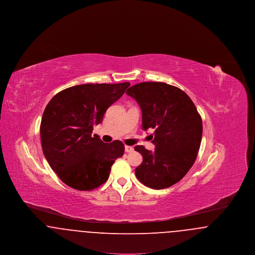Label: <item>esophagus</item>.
<instances>
[{
	"mask_svg": "<svg viewBox=\"0 0 255 255\" xmlns=\"http://www.w3.org/2000/svg\"><path fill=\"white\" fill-rule=\"evenodd\" d=\"M125 152L126 153H132V152H133V146H125Z\"/></svg>",
	"mask_w": 255,
	"mask_h": 255,
	"instance_id": "1",
	"label": "esophagus"
}]
</instances>
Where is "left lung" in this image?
<instances>
[{"instance_id": "1", "label": "left lung", "mask_w": 255, "mask_h": 255, "mask_svg": "<svg viewBox=\"0 0 255 255\" xmlns=\"http://www.w3.org/2000/svg\"><path fill=\"white\" fill-rule=\"evenodd\" d=\"M126 94L142 112V129H153L155 151L142 145L134 150L142 162L135 170L137 180L153 189L180 182L192 167L203 134V122L193 101L181 89L162 82H142Z\"/></svg>"}]
</instances>
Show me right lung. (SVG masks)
I'll return each instance as SVG.
<instances>
[{
	"label": "right lung",
	"instance_id": "obj_1",
	"mask_svg": "<svg viewBox=\"0 0 255 255\" xmlns=\"http://www.w3.org/2000/svg\"><path fill=\"white\" fill-rule=\"evenodd\" d=\"M129 86V82L73 86L48 103L40 125L43 153L51 169L70 187L89 191L100 186L108 180L115 160L123 156L121 140L104 143L92 133Z\"/></svg>",
	"mask_w": 255,
	"mask_h": 255
}]
</instances>
